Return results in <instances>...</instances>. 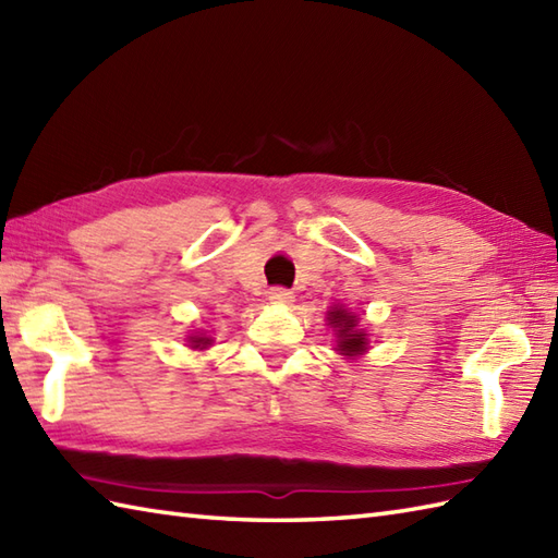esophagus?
I'll return each instance as SVG.
<instances>
[{
  "label": "esophagus",
  "mask_w": 558,
  "mask_h": 558,
  "mask_svg": "<svg viewBox=\"0 0 558 558\" xmlns=\"http://www.w3.org/2000/svg\"><path fill=\"white\" fill-rule=\"evenodd\" d=\"M268 300H270L272 304H290V302H292V292H288L286 288H272V290L268 292Z\"/></svg>",
  "instance_id": "1"
}]
</instances>
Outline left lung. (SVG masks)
Here are the masks:
<instances>
[{
  "instance_id": "obj_1",
  "label": "left lung",
  "mask_w": 558,
  "mask_h": 558,
  "mask_svg": "<svg viewBox=\"0 0 558 558\" xmlns=\"http://www.w3.org/2000/svg\"><path fill=\"white\" fill-rule=\"evenodd\" d=\"M328 326L336 330V352L345 354V357H360L369 350V333L360 328V318L352 310L342 304H333L326 314Z\"/></svg>"
}]
</instances>
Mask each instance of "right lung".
<instances>
[{
	"mask_svg": "<svg viewBox=\"0 0 558 558\" xmlns=\"http://www.w3.org/2000/svg\"><path fill=\"white\" fill-rule=\"evenodd\" d=\"M186 340H189V348H194V350H206L213 342V338H208L206 333H192Z\"/></svg>",
	"mask_w": 558,
	"mask_h": 558,
	"instance_id": "right-lung-1",
	"label": "right lung"
}]
</instances>
